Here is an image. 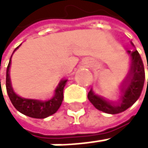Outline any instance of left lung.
I'll use <instances>...</instances> for the list:
<instances>
[{"mask_svg": "<svg viewBox=\"0 0 148 148\" xmlns=\"http://www.w3.org/2000/svg\"><path fill=\"white\" fill-rule=\"evenodd\" d=\"M127 52L132 57V66H130L128 76L123 83L122 93L119 100L113 104L96 95L92 90H90L88 93L89 100L99 111L111 114L122 113L128 109L130 106H132L139 98L145 82L144 65L138 50L135 49L133 51L128 50Z\"/></svg>", "mask_w": 148, "mask_h": 148, "instance_id": "8db88e82", "label": "left lung"}]
</instances>
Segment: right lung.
<instances>
[{"mask_svg": "<svg viewBox=\"0 0 148 148\" xmlns=\"http://www.w3.org/2000/svg\"><path fill=\"white\" fill-rule=\"evenodd\" d=\"M18 47H16V49ZM10 60L9 62V65L7 67V73H6V90L12 105L15 106V108L16 110L19 111L25 115H27L32 118H37V119L46 118L55 114L58 110L62 104V101H63V97H64L63 90L67 80H62L59 82L58 86L55 90V94L51 99L45 101L27 99L18 95L13 90L10 82Z\"/></svg>", "mask_w": 148, "mask_h": 148, "instance_id": "obj_1", "label": "right lung"}]
</instances>
